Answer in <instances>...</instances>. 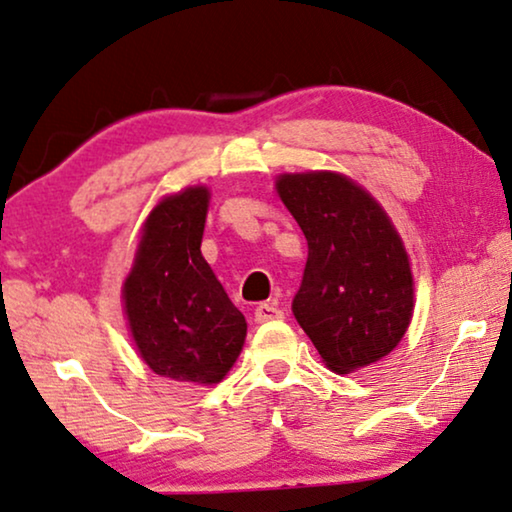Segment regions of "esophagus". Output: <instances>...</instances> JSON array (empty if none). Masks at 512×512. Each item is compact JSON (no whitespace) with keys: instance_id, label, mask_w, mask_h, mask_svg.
Returning <instances> with one entry per match:
<instances>
[{"instance_id":"34e87169","label":"esophagus","mask_w":512,"mask_h":512,"mask_svg":"<svg viewBox=\"0 0 512 512\" xmlns=\"http://www.w3.org/2000/svg\"><path fill=\"white\" fill-rule=\"evenodd\" d=\"M285 317V312L276 308L273 303H259L255 308V322L257 324H266V322H276V319Z\"/></svg>"}]
</instances>
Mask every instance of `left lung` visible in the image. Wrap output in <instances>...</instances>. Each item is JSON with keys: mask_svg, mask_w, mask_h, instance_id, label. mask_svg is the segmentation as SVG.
Wrapping results in <instances>:
<instances>
[{"mask_svg": "<svg viewBox=\"0 0 512 512\" xmlns=\"http://www.w3.org/2000/svg\"><path fill=\"white\" fill-rule=\"evenodd\" d=\"M278 195L308 241L292 312L333 372L391 354L414 310V280L384 209L335 172L282 174Z\"/></svg>", "mask_w": 512, "mask_h": 512, "instance_id": "8db88e82", "label": "left lung"}]
</instances>
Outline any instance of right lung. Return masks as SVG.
Masks as SVG:
<instances>
[{
	"mask_svg": "<svg viewBox=\"0 0 512 512\" xmlns=\"http://www.w3.org/2000/svg\"><path fill=\"white\" fill-rule=\"evenodd\" d=\"M209 190L165 197L142 230L124 285L126 315L144 363L160 377L216 384L227 375L246 319L202 257Z\"/></svg>",
	"mask_w": 512,
	"mask_h": 512,
	"instance_id": "add662e5",
	"label": "right lung"
}]
</instances>
